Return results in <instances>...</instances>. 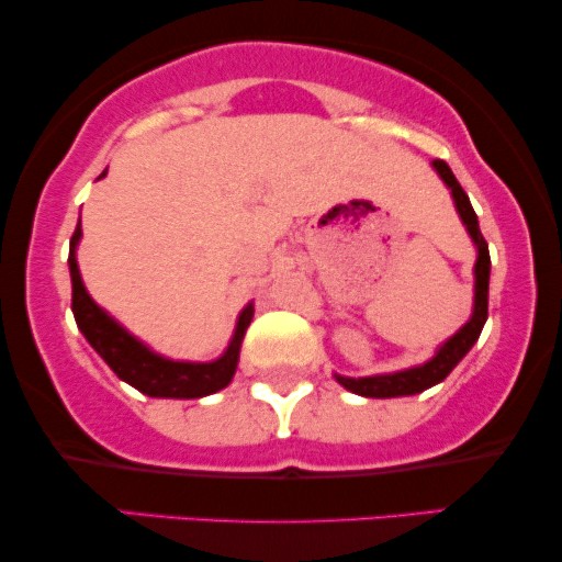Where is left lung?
I'll use <instances>...</instances> for the list:
<instances>
[{
	"mask_svg": "<svg viewBox=\"0 0 562 562\" xmlns=\"http://www.w3.org/2000/svg\"><path fill=\"white\" fill-rule=\"evenodd\" d=\"M435 171L440 173V179L448 183L452 199H456L458 214L468 227V235L473 237L475 248H479V258H475V299H473V314L471 319L465 322L463 327L458 329L456 335L450 337L448 342L440 345V350L435 352V358H429L427 363L417 368H406V371L398 373H386V375H366V379H345V375H335L337 381L342 383L345 389L352 391L358 396H371V398H394V396H412L422 394V391L435 386L448 379V373L456 368L460 360L465 358V352L473 348V342L479 340L483 325H486L488 317V273H491V256H488V243L483 240L479 217H475L471 199L460 187L456 176H452L450 166L445 160H432Z\"/></svg>",
	"mask_w": 562,
	"mask_h": 562,
	"instance_id": "left-lung-1",
	"label": "left lung"
}]
</instances>
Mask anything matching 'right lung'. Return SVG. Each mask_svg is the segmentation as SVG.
Returning a JSON list of instances; mask_svg holds the SVG:
<instances>
[{
  "label": "right lung",
  "mask_w": 562,
  "mask_h": 562,
  "mask_svg": "<svg viewBox=\"0 0 562 562\" xmlns=\"http://www.w3.org/2000/svg\"><path fill=\"white\" fill-rule=\"evenodd\" d=\"M106 173V171H104ZM102 173V176H104ZM81 237V222L74 229L71 250H68V271H71V310L76 325L87 337L106 366L117 373L130 386H135L140 394L156 398H199L210 396L214 391L225 389L233 381L237 358H240V345L252 319V304L243 310L237 317V327L233 340L222 358L212 363H183V360H168L120 327L110 314L99 310L89 291L83 289L79 263H76V245Z\"/></svg>",
  "instance_id": "1"
}]
</instances>
